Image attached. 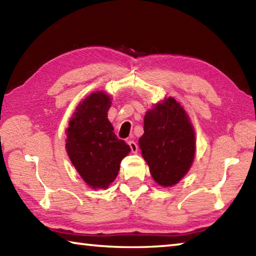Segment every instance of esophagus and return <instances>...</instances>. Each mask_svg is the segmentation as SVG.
Listing matches in <instances>:
<instances>
[{
	"label": "esophagus",
	"mask_w": 256,
	"mask_h": 256,
	"mask_svg": "<svg viewBox=\"0 0 256 256\" xmlns=\"http://www.w3.org/2000/svg\"><path fill=\"white\" fill-rule=\"evenodd\" d=\"M128 146H130V148H131V151L133 154H136V151H138V144H136V142L134 141H128Z\"/></svg>",
	"instance_id": "esophagus-1"
}]
</instances>
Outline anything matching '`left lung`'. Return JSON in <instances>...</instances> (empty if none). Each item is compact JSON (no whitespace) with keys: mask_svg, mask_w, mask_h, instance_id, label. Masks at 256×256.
Masks as SVG:
<instances>
[{"mask_svg":"<svg viewBox=\"0 0 256 256\" xmlns=\"http://www.w3.org/2000/svg\"><path fill=\"white\" fill-rule=\"evenodd\" d=\"M138 146L151 176L162 188L174 186L188 174L196 156V132L175 98H164L146 112Z\"/></svg>","mask_w":256,"mask_h":256,"instance_id":"8db88e82","label":"left lung"}]
</instances>
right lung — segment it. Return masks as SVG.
Instances as JSON below:
<instances>
[{"instance_id": "add662e5", "label": "right lung", "mask_w": 256, "mask_h": 256, "mask_svg": "<svg viewBox=\"0 0 256 256\" xmlns=\"http://www.w3.org/2000/svg\"><path fill=\"white\" fill-rule=\"evenodd\" d=\"M112 99L105 92L86 97L68 122L66 149L81 178L94 190H106L131 148L116 138L107 118Z\"/></svg>"}]
</instances>
